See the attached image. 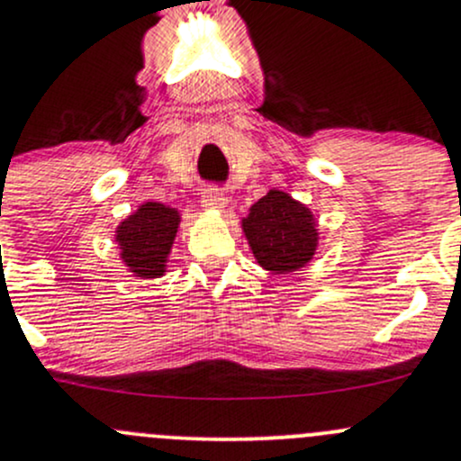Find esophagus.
I'll return each instance as SVG.
<instances>
[{
  "mask_svg": "<svg viewBox=\"0 0 461 461\" xmlns=\"http://www.w3.org/2000/svg\"><path fill=\"white\" fill-rule=\"evenodd\" d=\"M201 205L205 207V210H225L227 196L221 190H216V187H207V190L203 192Z\"/></svg>",
  "mask_w": 461,
  "mask_h": 461,
  "instance_id": "34e87169",
  "label": "esophagus"
}]
</instances>
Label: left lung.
Listing matches in <instances>:
<instances>
[{
    "instance_id": "1",
    "label": "left lung",
    "mask_w": 461,
    "mask_h": 461,
    "mask_svg": "<svg viewBox=\"0 0 461 461\" xmlns=\"http://www.w3.org/2000/svg\"><path fill=\"white\" fill-rule=\"evenodd\" d=\"M245 239L254 258L271 274L303 269L318 247L316 218L287 192L269 190L243 218Z\"/></svg>"
}]
</instances>
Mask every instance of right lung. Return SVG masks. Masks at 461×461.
Returning <instances> with one entry per match:
<instances>
[{
	"mask_svg": "<svg viewBox=\"0 0 461 461\" xmlns=\"http://www.w3.org/2000/svg\"><path fill=\"white\" fill-rule=\"evenodd\" d=\"M181 214L163 203H143L116 227V243L125 267L139 278H161L176 239Z\"/></svg>",
	"mask_w": 461,
	"mask_h": 461,
	"instance_id": "add662e5",
	"label": "right lung"
}]
</instances>
